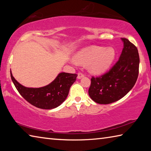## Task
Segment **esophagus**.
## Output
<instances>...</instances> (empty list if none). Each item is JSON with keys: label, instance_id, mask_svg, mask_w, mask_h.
I'll return each instance as SVG.
<instances>
[{"label": "esophagus", "instance_id": "esophagus-1", "mask_svg": "<svg viewBox=\"0 0 151 151\" xmlns=\"http://www.w3.org/2000/svg\"><path fill=\"white\" fill-rule=\"evenodd\" d=\"M84 75L83 73H78V76H77V78H78V79H81V78H82L83 77H84Z\"/></svg>", "mask_w": 151, "mask_h": 151}]
</instances>
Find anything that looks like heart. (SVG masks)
Segmentation results:
<instances>
[{
	"label": "heart",
	"mask_w": 151,
	"mask_h": 151,
	"mask_svg": "<svg viewBox=\"0 0 151 151\" xmlns=\"http://www.w3.org/2000/svg\"><path fill=\"white\" fill-rule=\"evenodd\" d=\"M115 55V50L112 48L91 46L79 50L74 59L78 65H87L88 70L91 73L99 75L109 69Z\"/></svg>",
	"instance_id": "obj_1"
}]
</instances>
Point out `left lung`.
Here are the masks:
<instances>
[{"mask_svg":"<svg viewBox=\"0 0 151 151\" xmlns=\"http://www.w3.org/2000/svg\"><path fill=\"white\" fill-rule=\"evenodd\" d=\"M121 40L123 49L119 60L109 72L91 78L88 94L96 103L107 104L120 100L137 82L140 63L137 48L128 39Z\"/></svg>","mask_w":151,"mask_h":151,"instance_id":"obj_1","label":"left lung"}]
</instances>
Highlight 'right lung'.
Wrapping results in <instances>:
<instances>
[{
    "label": "right lung",
    "mask_w": 151,
    "mask_h": 151,
    "mask_svg": "<svg viewBox=\"0 0 151 151\" xmlns=\"http://www.w3.org/2000/svg\"><path fill=\"white\" fill-rule=\"evenodd\" d=\"M11 76L17 91L27 101L37 108L52 109L66 100L77 75L60 73L52 83L40 88H29L22 85L13 77L11 70Z\"/></svg>",
    "instance_id": "1"
}]
</instances>
